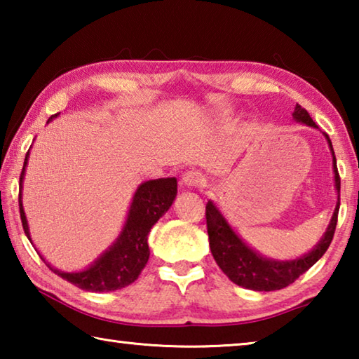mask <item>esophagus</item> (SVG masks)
I'll return each instance as SVG.
<instances>
[{
	"instance_id": "1",
	"label": "esophagus",
	"mask_w": 359,
	"mask_h": 359,
	"mask_svg": "<svg viewBox=\"0 0 359 359\" xmlns=\"http://www.w3.org/2000/svg\"><path fill=\"white\" fill-rule=\"evenodd\" d=\"M182 185L188 188H199L205 185V175L198 171H188L182 175Z\"/></svg>"
}]
</instances>
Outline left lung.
<instances>
[{"mask_svg": "<svg viewBox=\"0 0 359 359\" xmlns=\"http://www.w3.org/2000/svg\"><path fill=\"white\" fill-rule=\"evenodd\" d=\"M293 118L302 125L312 126V128L318 130V126L315 125L311 115L299 104H296L294 107ZM323 136L326 137L332 155V172L334 185H336L337 190V204L332 212L331 222L327 224L325 234L321 236L318 244L309 253L302 255V257L296 259L287 261L266 258L257 250H253L250 245L245 244L239 238L238 233L231 228V224L226 222V218L223 217L220 209L214 203L209 201L208 205H205V220H208L210 252L214 255L217 264L220 266V269L228 276L231 282L253 291L282 290L288 287L290 283H293L307 269H311L327 250L337 224V214L340 205V177L337 172L336 155H334L331 139L326 133H323Z\"/></svg>", "mask_w": 359, "mask_h": 359, "instance_id": "left-lung-1", "label": "left lung"}]
</instances>
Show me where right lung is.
I'll return each instance as SVG.
<instances>
[{"label": "right lung", "instance_id": "1", "mask_svg": "<svg viewBox=\"0 0 359 359\" xmlns=\"http://www.w3.org/2000/svg\"><path fill=\"white\" fill-rule=\"evenodd\" d=\"M58 115L60 114L52 115L47 120V123L58 117ZM28 156L29 150L25 156V163H23V169L20 174L19 205L23 229H25L27 238L33 244L27 215L22 204V188L23 177H25V168L28 165ZM175 194H177V179L175 177L147 180L139 185L135 196H133L128 215H126L125 224L120 231L118 238L92 264L85 267L83 271H60L57 267L48 264L44 258H41L46 261V264L57 276L82 290L95 291V293H104V291H115L128 287V285L136 280L145 264H147L150 257L147 236L151 226L171 208Z\"/></svg>", "mask_w": 359, "mask_h": 359}]
</instances>
